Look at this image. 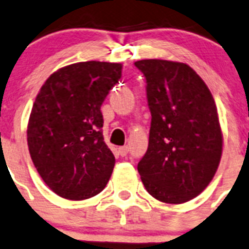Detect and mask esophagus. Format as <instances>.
<instances>
[{
    "mask_svg": "<svg viewBox=\"0 0 249 249\" xmlns=\"http://www.w3.org/2000/svg\"><path fill=\"white\" fill-rule=\"evenodd\" d=\"M129 152V148L126 147V145H124V147H120L119 148V153H120L121 157H125L126 154H128Z\"/></svg>",
    "mask_w": 249,
    "mask_h": 249,
    "instance_id": "esophagus-1",
    "label": "esophagus"
}]
</instances>
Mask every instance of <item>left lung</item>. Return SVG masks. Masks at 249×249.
<instances>
[{"label": "left lung", "mask_w": 249, "mask_h": 249, "mask_svg": "<svg viewBox=\"0 0 249 249\" xmlns=\"http://www.w3.org/2000/svg\"><path fill=\"white\" fill-rule=\"evenodd\" d=\"M147 79L152 114L147 153L138 163L144 187L166 204H183L212 182L223 153V133L210 89L181 62H135Z\"/></svg>", "instance_id": "obj_1"}]
</instances>
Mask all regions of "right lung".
I'll return each instance as SVG.
<instances>
[{
    "instance_id": "right-lung-1",
    "label": "right lung",
    "mask_w": 249,
    "mask_h": 249,
    "mask_svg": "<svg viewBox=\"0 0 249 249\" xmlns=\"http://www.w3.org/2000/svg\"><path fill=\"white\" fill-rule=\"evenodd\" d=\"M121 68L97 60L62 67L36 95L28 123L29 152L44 182L63 199H89L111 177L115 157L104 142L101 105Z\"/></svg>"
}]
</instances>
